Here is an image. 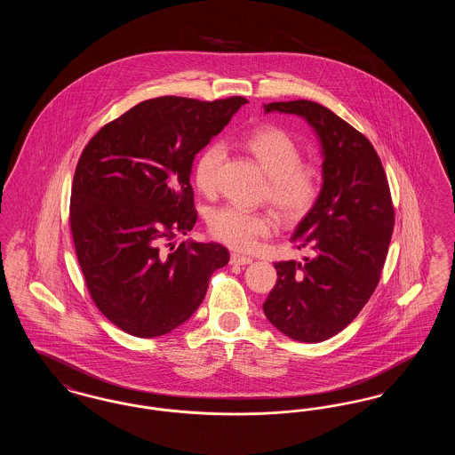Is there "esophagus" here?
Instances as JSON below:
<instances>
[{"label": "esophagus", "mask_w": 455, "mask_h": 455, "mask_svg": "<svg viewBox=\"0 0 455 455\" xmlns=\"http://www.w3.org/2000/svg\"><path fill=\"white\" fill-rule=\"evenodd\" d=\"M230 262L234 264V266H245V264H251L252 259L251 258H247V256H240V254H232V258H230Z\"/></svg>", "instance_id": "esophagus-1"}]
</instances>
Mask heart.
Instances as JSON below:
<instances>
[{
	"mask_svg": "<svg viewBox=\"0 0 455 455\" xmlns=\"http://www.w3.org/2000/svg\"><path fill=\"white\" fill-rule=\"evenodd\" d=\"M245 148L259 162L269 177L267 201L284 220L305 217L321 193V173L302 164V150L286 131L264 126L245 138ZM225 160V147L212 143L199 155L195 167L196 186L210 195L217 189L218 175ZM213 237L235 251H252L259 238L275 230V220L267 213H252L238 206L218 208L210 217Z\"/></svg>",
	"mask_w": 455,
	"mask_h": 455,
	"instance_id": "heart-1",
	"label": "heart"
}]
</instances>
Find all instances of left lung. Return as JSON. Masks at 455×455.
I'll list each match as a JSON object with an SVG mask.
<instances>
[{
  "instance_id": "left-lung-1",
  "label": "left lung",
  "mask_w": 455,
  "mask_h": 455,
  "mask_svg": "<svg viewBox=\"0 0 455 455\" xmlns=\"http://www.w3.org/2000/svg\"><path fill=\"white\" fill-rule=\"evenodd\" d=\"M269 112L295 114L314 130L323 186L290 238L312 258L275 264L278 280L262 308L284 336L321 343L341 332L377 288L394 228L389 184L371 143L332 110L291 100L264 104Z\"/></svg>"
}]
</instances>
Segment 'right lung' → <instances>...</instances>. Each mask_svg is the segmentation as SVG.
<instances>
[{"label":"right lung","instance_id":"add662e5","mask_svg":"<svg viewBox=\"0 0 455 455\" xmlns=\"http://www.w3.org/2000/svg\"><path fill=\"white\" fill-rule=\"evenodd\" d=\"M243 104L150 99L106 124L82 153L71 188L73 242L93 302L124 332L158 338L189 321L213 271L230 260L217 242L164 245L193 230L196 155Z\"/></svg>","mask_w":455,"mask_h":455}]
</instances>
